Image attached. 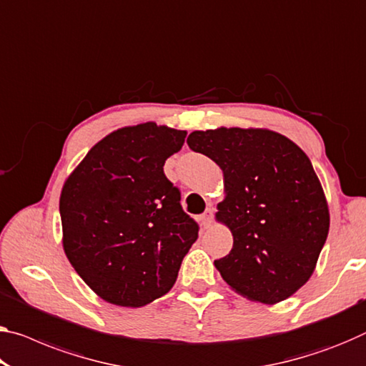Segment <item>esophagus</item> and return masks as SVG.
<instances>
[{
	"instance_id": "34e87169",
	"label": "esophagus",
	"mask_w": 366,
	"mask_h": 366,
	"mask_svg": "<svg viewBox=\"0 0 366 366\" xmlns=\"http://www.w3.org/2000/svg\"><path fill=\"white\" fill-rule=\"evenodd\" d=\"M211 222H212V209L209 207V209H207L204 214L201 216V224L204 227H209L211 226Z\"/></svg>"
}]
</instances>
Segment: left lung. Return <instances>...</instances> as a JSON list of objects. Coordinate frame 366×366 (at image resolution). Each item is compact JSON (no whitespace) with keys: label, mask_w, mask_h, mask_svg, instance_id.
<instances>
[{"label":"left lung","mask_w":366,"mask_h":366,"mask_svg":"<svg viewBox=\"0 0 366 366\" xmlns=\"http://www.w3.org/2000/svg\"><path fill=\"white\" fill-rule=\"evenodd\" d=\"M188 145L224 173L216 221L234 237L214 265L247 300L277 305L307 283L330 226L329 204L311 160L283 134L217 127L189 134Z\"/></svg>","instance_id":"left-lung-1"}]
</instances>
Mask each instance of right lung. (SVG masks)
<instances>
[{"label": "right lung", "instance_id": "obj_1", "mask_svg": "<svg viewBox=\"0 0 366 366\" xmlns=\"http://www.w3.org/2000/svg\"><path fill=\"white\" fill-rule=\"evenodd\" d=\"M187 131L142 122L94 144L60 193L61 245L101 300L142 307L175 285L198 224L165 177Z\"/></svg>", "mask_w": 366, "mask_h": 366}]
</instances>
